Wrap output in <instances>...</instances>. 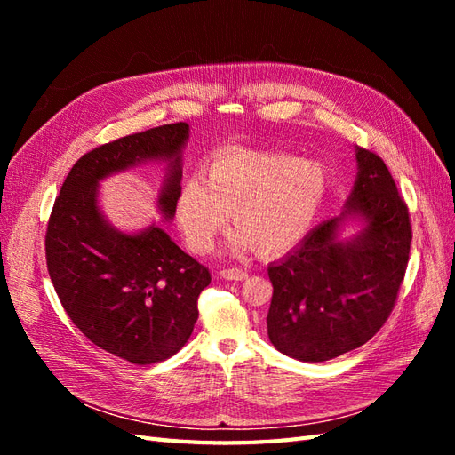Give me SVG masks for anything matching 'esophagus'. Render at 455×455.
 Wrapping results in <instances>:
<instances>
[{"instance_id": "34e87169", "label": "esophagus", "mask_w": 455, "mask_h": 455, "mask_svg": "<svg viewBox=\"0 0 455 455\" xmlns=\"http://www.w3.org/2000/svg\"><path fill=\"white\" fill-rule=\"evenodd\" d=\"M220 277L226 279V281H244L246 277H249V273L243 271V269L233 267V269H222V271H220Z\"/></svg>"}]
</instances>
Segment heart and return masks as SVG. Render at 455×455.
Listing matches in <instances>:
<instances>
[{
	"label": "heart",
	"instance_id": "1",
	"mask_svg": "<svg viewBox=\"0 0 455 455\" xmlns=\"http://www.w3.org/2000/svg\"><path fill=\"white\" fill-rule=\"evenodd\" d=\"M326 194L328 172L319 161L231 149L212 159L209 178H186L176 222L189 249L204 254L233 212L239 231L229 239L231 254L254 246L261 256H277L307 235Z\"/></svg>",
	"mask_w": 455,
	"mask_h": 455
}]
</instances>
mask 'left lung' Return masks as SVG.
I'll return each instance as SVG.
<instances>
[{"label": "left lung", "instance_id": "8db88e82", "mask_svg": "<svg viewBox=\"0 0 455 455\" xmlns=\"http://www.w3.org/2000/svg\"><path fill=\"white\" fill-rule=\"evenodd\" d=\"M355 157L359 172L341 214L267 267L269 339L304 363L364 346L391 315L408 266V206L381 157L364 148H355ZM347 221H359L362 229L343 240Z\"/></svg>", "mask_w": 455, "mask_h": 455}]
</instances>
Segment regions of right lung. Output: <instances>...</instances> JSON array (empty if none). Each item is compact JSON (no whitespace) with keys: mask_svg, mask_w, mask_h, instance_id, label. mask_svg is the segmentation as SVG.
<instances>
[{"mask_svg":"<svg viewBox=\"0 0 455 455\" xmlns=\"http://www.w3.org/2000/svg\"><path fill=\"white\" fill-rule=\"evenodd\" d=\"M188 139V123H172L94 148L66 176L49 218L47 269L62 307L94 346L134 364L182 349L211 273L156 224L134 233L109 224L99 186L139 164L164 163L157 206L172 220Z\"/></svg>","mask_w":455,"mask_h":455,"instance_id":"obj_1","label":"right lung"}]
</instances>
